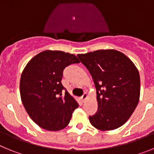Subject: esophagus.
Masks as SVG:
<instances>
[{
    "label": "esophagus",
    "instance_id": "1",
    "mask_svg": "<svg viewBox=\"0 0 154 154\" xmlns=\"http://www.w3.org/2000/svg\"><path fill=\"white\" fill-rule=\"evenodd\" d=\"M87 98H88V95H87V93H85H85L82 95V96L81 97V101L82 102V103H84V102H85V100L87 99Z\"/></svg>",
    "mask_w": 154,
    "mask_h": 154
}]
</instances>
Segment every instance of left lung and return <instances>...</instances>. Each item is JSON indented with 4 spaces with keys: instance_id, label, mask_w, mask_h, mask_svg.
Here are the masks:
<instances>
[{
    "instance_id": "8db88e82",
    "label": "left lung",
    "mask_w": 154,
    "mask_h": 154,
    "mask_svg": "<svg viewBox=\"0 0 154 154\" xmlns=\"http://www.w3.org/2000/svg\"><path fill=\"white\" fill-rule=\"evenodd\" d=\"M77 56L96 85L98 109L89 116L91 124L100 130L123 126L140 99V79L134 64L116 50H97Z\"/></svg>"
}]
</instances>
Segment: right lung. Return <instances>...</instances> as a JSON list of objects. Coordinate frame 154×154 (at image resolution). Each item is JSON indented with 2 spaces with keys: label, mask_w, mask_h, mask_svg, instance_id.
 I'll return each mask as SVG.
<instances>
[{
  "label": "right lung",
  "mask_w": 154,
  "mask_h": 154,
  "mask_svg": "<svg viewBox=\"0 0 154 154\" xmlns=\"http://www.w3.org/2000/svg\"><path fill=\"white\" fill-rule=\"evenodd\" d=\"M79 61L72 54L45 51L35 55L21 74V101L31 119L45 130L64 129L79 107L61 82L65 68Z\"/></svg>",
  "instance_id": "obj_1"
}]
</instances>
